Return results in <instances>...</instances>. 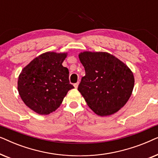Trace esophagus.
I'll use <instances>...</instances> for the list:
<instances>
[{"instance_id":"1","label":"esophagus","mask_w":158,"mask_h":158,"mask_svg":"<svg viewBox=\"0 0 158 158\" xmlns=\"http://www.w3.org/2000/svg\"><path fill=\"white\" fill-rule=\"evenodd\" d=\"M78 84H79V83H75V84H74V87H75V88H77V87H78Z\"/></svg>"}]
</instances>
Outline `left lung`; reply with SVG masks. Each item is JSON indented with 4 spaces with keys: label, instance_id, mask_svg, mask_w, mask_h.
<instances>
[{
    "label": "left lung",
    "instance_id": "1",
    "mask_svg": "<svg viewBox=\"0 0 158 158\" xmlns=\"http://www.w3.org/2000/svg\"><path fill=\"white\" fill-rule=\"evenodd\" d=\"M78 56L85 75L77 90L97 115L115 114L130 98L135 85L133 73L127 64L108 52L85 51Z\"/></svg>",
    "mask_w": 158,
    "mask_h": 158
}]
</instances>
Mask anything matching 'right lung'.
I'll use <instances>...</instances> for the list:
<instances>
[{
    "label": "right lung",
    "instance_id": "add662e5",
    "mask_svg": "<svg viewBox=\"0 0 158 158\" xmlns=\"http://www.w3.org/2000/svg\"><path fill=\"white\" fill-rule=\"evenodd\" d=\"M68 53L47 52L29 62L18 79V91L23 103L41 115L60 107L69 90V70L62 66Z\"/></svg>",
    "mask_w": 158,
    "mask_h": 158
}]
</instances>
